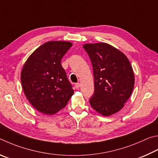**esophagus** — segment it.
Here are the masks:
<instances>
[{"mask_svg": "<svg viewBox=\"0 0 158 158\" xmlns=\"http://www.w3.org/2000/svg\"><path fill=\"white\" fill-rule=\"evenodd\" d=\"M80 86H81V84L78 83V82H77V83H76V85H75V87H76V89H79Z\"/></svg>", "mask_w": 158, "mask_h": 158, "instance_id": "esophagus-1", "label": "esophagus"}]
</instances>
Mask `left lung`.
<instances>
[{
    "mask_svg": "<svg viewBox=\"0 0 158 158\" xmlns=\"http://www.w3.org/2000/svg\"><path fill=\"white\" fill-rule=\"evenodd\" d=\"M93 66L94 92L89 99L93 109L103 116L117 112L131 96L135 76L122 52L106 43L83 46Z\"/></svg>",
    "mask_w": 158,
    "mask_h": 158,
    "instance_id": "8db88e82",
    "label": "left lung"
}]
</instances>
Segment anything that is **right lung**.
<instances>
[{
	"mask_svg": "<svg viewBox=\"0 0 158 158\" xmlns=\"http://www.w3.org/2000/svg\"><path fill=\"white\" fill-rule=\"evenodd\" d=\"M71 46L68 41H48L36 49L25 63L21 74L22 87L27 100L39 112L53 114L64 108L73 94L61 64Z\"/></svg>",
	"mask_w": 158,
	"mask_h": 158,
	"instance_id": "obj_1",
	"label": "right lung"
}]
</instances>
